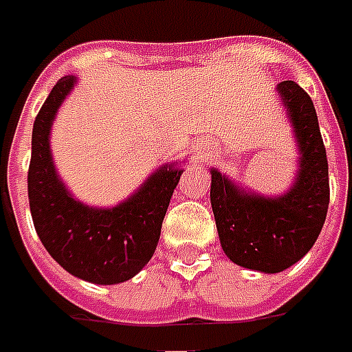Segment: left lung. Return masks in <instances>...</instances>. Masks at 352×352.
<instances>
[{"mask_svg":"<svg viewBox=\"0 0 352 352\" xmlns=\"http://www.w3.org/2000/svg\"><path fill=\"white\" fill-rule=\"evenodd\" d=\"M298 146V170L289 191L263 197L245 191L211 168V208L224 254L260 273H280L314 247L329 210V163L316 107L295 81L276 85Z\"/></svg>","mask_w":352,"mask_h":352,"instance_id":"8db88e82","label":"left lung"}]
</instances>
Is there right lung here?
Returning a JSON list of instances; mask_svg holds the SVG:
<instances>
[{"label":"right lung","mask_w":352,"mask_h":352,"mask_svg":"<svg viewBox=\"0 0 352 352\" xmlns=\"http://www.w3.org/2000/svg\"><path fill=\"white\" fill-rule=\"evenodd\" d=\"M76 76L60 78L33 124L28 192L42 245L65 271L113 286L133 278L154 256L161 224L182 168L168 163L150 174L129 198L113 208H92L70 195L55 170L50 131Z\"/></svg>","instance_id":"add662e5"}]
</instances>
